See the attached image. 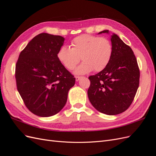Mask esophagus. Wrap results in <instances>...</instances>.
<instances>
[{"instance_id": "34e87169", "label": "esophagus", "mask_w": 156, "mask_h": 156, "mask_svg": "<svg viewBox=\"0 0 156 156\" xmlns=\"http://www.w3.org/2000/svg\"><path fill=\"white\" fill-rule=\"evenodd\" d=\"M80 79H81V77H79V76H75V80H76L77 81H78Z\"/></svg>"}]
</instances>
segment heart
Instances as JSON below:
<instances>
[{
	"label": "heart",
	"instance_id": "1",
	"mask_svg": "<svg viewBox=\"0 0 156 156\" xmlns=\"http://www.w3.org/2000/svg\"><path fill=\"white\" fill-rule=\"evenodd\" d=\"M72 48L63 46L57 53V58L64 67L73 70L80 62L83 63L75 69L76 74L100 72L111 60L113 48L110 40L105 37L89 34L77 36L72 41Z\"/></svg>",
	"mask_w": 156,
	"mask_h": 156
}]
</instances>
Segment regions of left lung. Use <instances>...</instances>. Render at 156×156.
I'll return each mask as SVG.
<instances>
[{"label":"left lung","instance_id":"1","mask_svg":"<svg viewBox=\"0 0 156 156\" xmlns=\"http://www.w3.org/2000/svg\"><path fill=\"white\" fill-rule=\"evenodd\" d=\"M101 33H108L103 30ZM113 53L107 66L88 77L90 101L96 110L108 115L126 111L133 102L139 85L140 71L129 45L116 34L111 36Z\"/></svg>","mask_w":156,"mask_h":156}]
</instances>
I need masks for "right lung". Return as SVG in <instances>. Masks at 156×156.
<instances>
[{"instance_id": "add662e5", "label": "right lung", "mask_w": 156, "mask_h": 156, "mask_svg": "<svg viewBox=\"0 0 156 156\" xmlns=\"http://www.w3.org/2000/svg\"><path fill=\"white\" fill-rule=\"evenodd\" d=\"M64 38L41 33L21 53L16 65L17 90L25 106L41 117L53 116L67 101L75 78L57 58Z\"/></svg>"}]
</instances>
